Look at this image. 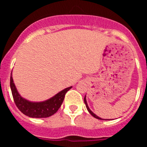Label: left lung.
I'll return each instance as SVG.
<instances>
[{
  "mask_svg": "<svg viewBox=\"0 0 147 147\" xmlns=\"http://www.w3.org/2000/svg\"><path fill=\"white\" fill-rule=\"evenodd\" d=\"M84 102H85V105H86V107H87V109H88V112H89L91 114V115H93V117H95V118H96V119H100V120H104V119H101V118H99V117H98V116H97L96 115H95V114L93 113V112H92L91 110H90V108H89V107H88V104H87V101H86V96H85V98H84ZM106 120H107V119H106Z\"/></svg>",
  "mask_w": 147,
  "mask_h": 147,
  "instance_id": "left-lung-1",
  "label": "left lung"
}]
</instances>
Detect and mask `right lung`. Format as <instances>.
<instances>
[{"label":"right lung","mask_w":147,"mask_h":147,"mask_svg":"<svg viewBox=\"0 0 147 147\" xmlns=\"http://www.w3.org/2000/svg\"><path fill=\"white\" fill-rule=\"evenodd\" d=\"M10 87L13 98L18 108L23 114L32 118H46L54 115L61 107L65 93L72 88L69 87L65 88L55 95L54 97L45 102H31L23 98L19 95L11 76L10 77Z\"/></svg>","instance_id":"1"}]
</instances>
